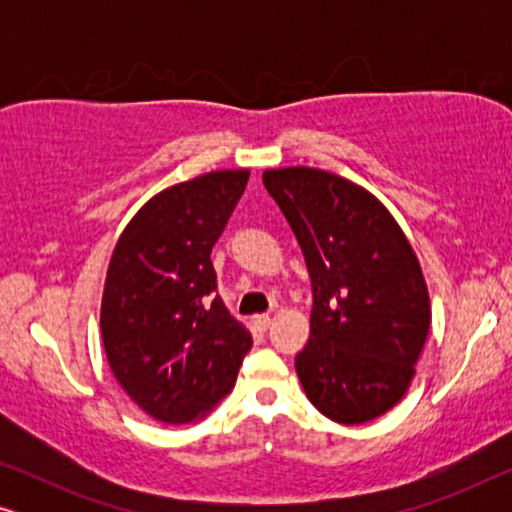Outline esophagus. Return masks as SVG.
Segmentation results:
<instances>
[{
    "instance_id": "1",
    "label": "esophagus",
    "mask_w": 512,
    "mask_h": 512,
    "mask_svg": "<svg viewBox=\"0 0 512 512\" xmlns=\"http://www.w3.org/2000/svg\"><path fill=\"white\" fill-rule=\"evenodd\" d=\"M254 324L261 328V331H268L270 324H272V319L268 317V314H258V317H254Z\"/></svg>"
}]
</instances>
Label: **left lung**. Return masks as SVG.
I'll return each instance as SVG.
<instances>
[{"instance_id":"left-lung-1","label":"left lung","mask_w":512,"mask_h":512,"mask_svg":"<svg viewBox=\"0 0 512 512\" xmlns=\"http://www.w3.org/2000/svg\"><path fill=\"white\" fill-rule=\"evenodd\" d=\"M303 249L312 282L310 340L296 373L321 415L363 424L401 401L431 326L429 291L389 209L333 172H263Z\"/></svg>"}]
</instances>
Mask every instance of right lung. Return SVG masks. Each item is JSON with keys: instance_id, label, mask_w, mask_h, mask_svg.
<instances>
[{"instance_id": "obj_1", "label": "right lung", "mask_w": 512, "mask_h": 512, "mask_svg": "<svg viewBox=\"0 0 512 512\" xmlns=\"http://www.w3.org/2000/svg\"><path fill=\"white\" fill-rule=\"evenodd\" d=\"M247 181V170H221L165 188L111 254L104 352L125 394L158 422L205 417L233 389L254 342L216 296L209 258Z\"/></svg>"}]
</instances>
